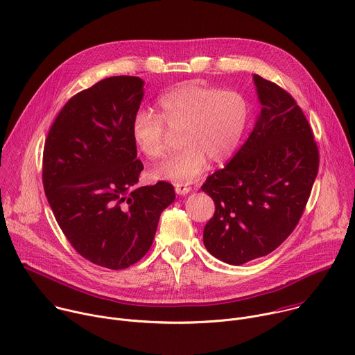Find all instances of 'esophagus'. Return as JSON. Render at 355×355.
<instances>
[{"instance_id": "obj_1", "label": "esophagus", "mask_w": 355, "mask_h": 355, "mask_svg": "<svg viewBox=\"0 0 355 355\" xmlns=\"http://www.w3.org/2000/svg\"><path fill=\"white\" fill-rule=\"evenodd\" d=\"M174 189H175V192H177L178 195H187V193L191 191V187L187 185V184H175Z\"/></svg>"}]
</instances>
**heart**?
<instances>
[{
  "instance_id": "heart-1",
  "label": "heart",
  "mask_w": 355,
  "mask_h": 355,
  "mask_svg": "<svg viewBox=\"0 0 355 355\" xmlns=\"http://www.w3.org/2000/svg\"><path fill=\"white\" fill-rule=\"evenodd\" d=\"M248 103L237 91L185 83L157 101V116L137 111L130 122V139L150 160L167 151V132L178 133L180 148L151 170L157 180L177 184L195 181L212 163L226 162L240 144L248 121Z\"/></svg>"
}]
</instances>
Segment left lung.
I'll return each mask as SVG.
<instances>
[{
  "instance_id": "obj_1",
  "label": "left lung",
  "mask_w": 355,
  "mask_h": 355,
  "mask_svg": "<svg viewBox=\"0 0 355 355\" xmlns=\"http://www.w3.org/2000/svg\"><path fill=\"white\" fill-rule=\"evenodd\" d=\"M261 104L254 129L202 185L215 202L204 244L218 260L240 266L270 254L292 233L319 170V150L296 101L252 76Z\"/></svg>"
}]
</instances>
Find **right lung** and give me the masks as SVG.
I'll return each instance as SVG.
<instances>
[{
	"label": "right lung",
	"instance_id": "1",
	"mask_svg": "<svg viewBox=\"0 0 355 355\" xmlns=\"http://www.w3.org/2000/svg\"><path fill=\"white\" fill-rule=\"evenodd\" d=\"M144 81L116 76L70 98L44 141L43 187L53 215L80 256L110 270L137 263L174 202L166 181L137 187L143 164L130 122Z\"/></svg>",
	"mask_w": 355,
	"mask_h": 355
}]
</instances>
